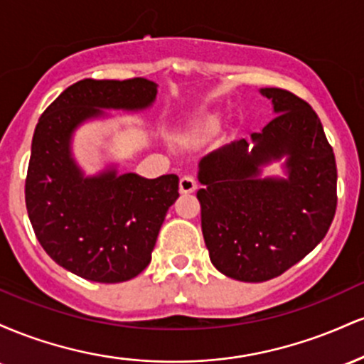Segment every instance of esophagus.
<instances>
[{
  "mask_svg": "<svg viewBox=\"0 0 364 364\" xmlns=\"http://www.w3.org/2000/svg\"><path fill=\"white\" fill-rule=\"evenodd\" d=\"M196 188H198V183L195 181V178L183 176L179 179V191H181V193H193Z\"/></svg>",
  "mask_w": 364,
  "mask_h": 364,
  "instance_id": "obj_1",
  "label": "esophagus"
}]
</instances>
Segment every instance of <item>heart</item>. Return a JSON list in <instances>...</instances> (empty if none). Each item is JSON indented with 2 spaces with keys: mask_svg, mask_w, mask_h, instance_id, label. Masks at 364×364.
<instances>
[{
  "mask_svg": "<svg viewBox=\"0 0 364 364\" xmlns=\"http://www.w3.org/2000/svg\"><path fill=\"white\" fill-rule=\"evenodd\" d=\"M212 129H215V123H207V124H203V132H205V133L212 132Z\"/></svg>",
  "mask_w": 364,
  "mask_h": 364,
  "instance_id": "1",
  "label": "heart"
}]
</instances>
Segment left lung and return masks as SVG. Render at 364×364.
Listing matches in <instances>:
<instances>
[{
  "instance_id": "1",
  "label": "left lung",
  "mask_w": 364,
  "mask_h": 364,
  "mask_svg": "<svg viewBox=\"0 0 364 364\" xmlns=\"http://www.w3.org/2000/svg\"><path fill=\"white\" fill-rule=\"evenodd\" d=\"M277 116L198 162L202 232L212 265L228 277L263 282L303 260L327 235L337 207V168L318 116L282 89H260ZM284 159L287 173L262 177Z\"/></svg>"
}]
</instances>
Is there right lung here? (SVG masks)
I'll return each instance as SVG.
<instances>
[{
  "label": "right lung",
  "mask_w": 364,
  "mask_h": 364,
  "mask_svg": "<svg viewBox=\"0 0 364 364\" xmlns=\"http://www.w3.org/2000/svg\"><path fill=\"white\" fill-rule=\"evenodd\" d=\"M156 95L157 83L147 78H85L61 92L36 127L25 181L28 219L46 253L87 281L124 282L149 265L179 179L119 174L116 166L85 176L72 154L73 133L106 118L104 109H147Z\"/></svg>",
  "instance_id": "1"
}]
</instances>
